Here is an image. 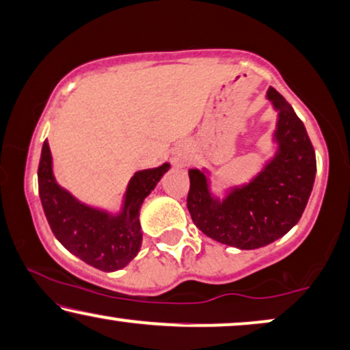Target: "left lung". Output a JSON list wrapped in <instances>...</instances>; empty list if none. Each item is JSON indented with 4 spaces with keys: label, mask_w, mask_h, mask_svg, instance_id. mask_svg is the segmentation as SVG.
<instances>
[{
    "label": "left lung",
    "mask_w": 350,
    "mask_h": 350,
    "mask_svg": "<svg viewBox=\"0 0 350 350\" xmlns=\"http://www.w3.org/2000/svg\"><path fill=\"white\" fill-rule=\"evenodd\" d=\"M267 100L277 111L275 153L253 178L214 195L213 172L190 167L187 208L195 226L209 239L239 250L267 246L299 221L314 187L317 161L304 123L273 88Z\"/></svg>",
    "instance_id": "obj_1"
}]
</instances>
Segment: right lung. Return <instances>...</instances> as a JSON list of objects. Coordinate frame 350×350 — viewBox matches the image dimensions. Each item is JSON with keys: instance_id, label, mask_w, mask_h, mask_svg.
<instances>
[{"instance_id": "add662e5", "label": "right lung", "mask_w": 350, "mask_h": 350, "mask_svg": "<svg viewBox=\"0 0 350 350\" xmlns=\"http://www.w3.org/2000/svg\"><path fill=\"white\" fill-rule=\"evenodd\" d=\"M170 163L134 172L120 208L107 209L83 203L59 185L48 141L41 148L38 190L51 230L65 250L92 267L115 272L131 262L142 246L141 208L144 200L170 170Z\"/></svg>"}]
</instances>
